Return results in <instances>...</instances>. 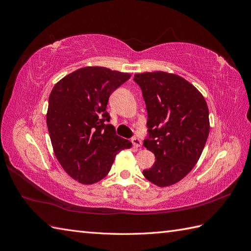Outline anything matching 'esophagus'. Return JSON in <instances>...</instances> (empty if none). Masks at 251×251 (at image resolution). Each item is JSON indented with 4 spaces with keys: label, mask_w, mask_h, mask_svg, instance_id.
<instances>
[{
    "label": "esophagus",
    "mask_w": 251,
    "mask_h": 251,
    "mask_svg": "<svg viewBox=\"0 0 251 251\" xmlns=\"http://www.w3.org/2000/svg\"><path fill=\"white\" fill-rule=\"evenodd\" d=\"M131 141H132V143H133V147L134 148H141V146H142V142H141V140L138 138V137H133L132 139H131Z\"/></svg>",
    "instance_id": "esophagus-1"
}]
</instances>
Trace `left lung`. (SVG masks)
Returning <instances> with one entry per match:
<instances>
[{"label": "left lung", "instance_id": "left-lung-1", "mask_svg": "<svg viewBox=\"0 0 251 251\" xmlns=\"http://www.w3.org/2000/svg\"><path fill=\"white\" fill-rule=\"evenodd\" d=\"M148 110L143 146L156 160L143 176L157 186L177 183L198 162L209 134L207 103L200 91L177 74H135Z\"/></svg>", "mask_w": 251, "mask_h": 251}]
</instances>
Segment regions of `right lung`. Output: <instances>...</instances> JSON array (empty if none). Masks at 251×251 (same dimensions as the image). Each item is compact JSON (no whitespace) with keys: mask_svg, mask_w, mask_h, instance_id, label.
Wrapping results in <instances>:
<instances>
[{"mask_svg":"<svg viewBox=\"0 0 251 251\" xmlns=\"http://www.w3.org/2000/svg\"><path fill=\"white\" fill-rule=\"evenodd\" d=\"M131 74L83 67L53 87L46 115L53 151L71 178L93 184L107 176L115 156L132 143L109 124V97Z\"/></svg>","mask_w":251,"mask_h":251,"instance_id":"add662e5","label":"right lung"}]
</instances>
